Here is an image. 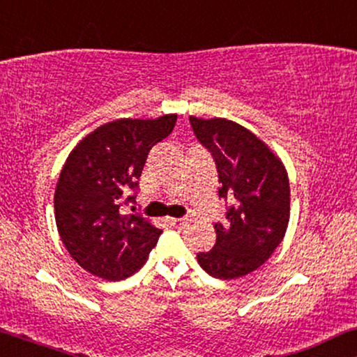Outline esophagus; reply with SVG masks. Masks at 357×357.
Masks as SVG:
<instances>
[{
	"label": "esophagus",
	"mask_w": 357,
	"mask_h": 357,
	"mask_svg": "<svg viewBox=\"0 0 357 357\" xmlns=\"http://www.w3.org/2000/svg\"><path fill=\"white\" fill-rule=\"evenodd\" d=\"M169 222L172 224V226H183L185 219L183 218H170Z\"/></svg>",
	"instance_id": "1"
}]
</instances>
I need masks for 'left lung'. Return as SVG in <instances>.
<instances>
[{
    "instance_id": "left-lung-1",
    "label": "left lung",
    "mask_w": 357,
    "mask_h": 357,
    "mask_svg": "<svg viewBox=\"0 0 357 357\" xmlns=\"http://www.w3.org/2000/svg\"><path fill=\"white\" fill-rule=\"evenodd\" d=\"M190 123L218 169L226 221L214 224L216 243L197 260L208 275L236 280L260 268L280 245L289 222V178L280 158L245 126L226 119Z\"/></svg>"
}]
</instances>
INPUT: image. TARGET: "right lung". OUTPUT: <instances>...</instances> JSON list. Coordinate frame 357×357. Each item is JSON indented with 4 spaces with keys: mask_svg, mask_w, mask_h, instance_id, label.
Masks as SVG:
<instances>
[{
    "mask_svg": "<svg viewBox=\"0 0 357 357\" xmlns=\"http://www.w3.org/2000/svg\"><path fill=\"white\" fill-rule=\"evenodd\" d=\"M177 115L120 119L99 126L68 155L55 190V221L63 243L91 275L120 281L146 263L162 231L135 203L148 153L172 133Z\"/></svg>",
    "mask_w": 357,
    "mask_h": 357,
    "instance_id": "right-lung-1",
    "label": "right lung"
}]
</instances>
